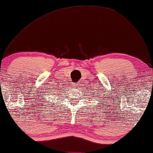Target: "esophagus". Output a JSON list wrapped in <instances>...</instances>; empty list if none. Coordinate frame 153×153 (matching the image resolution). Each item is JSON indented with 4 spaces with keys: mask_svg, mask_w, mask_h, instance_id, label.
Masks as SVG:
<instances>
[{
    "mask_svg": "<svg viewBox=\"0 0 153 153\" xmlns=\"http://www.w3.org/2000/svg\"><path fill=\"white\" fill-rule=\"evenodd\" d=\"M72 84H73L74 87H79V85L81 84H80V82H76V83H72Z\"/></svg>",
    "mask_w": 153,
    "mask_h": 153,
    "instance_id": "1",
    "label": "esophagus"
}]
</instances>
